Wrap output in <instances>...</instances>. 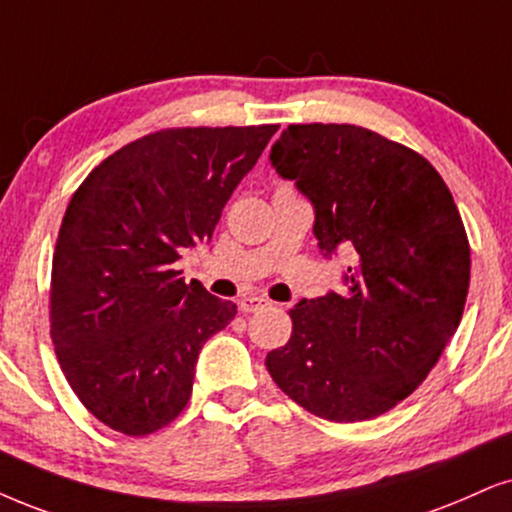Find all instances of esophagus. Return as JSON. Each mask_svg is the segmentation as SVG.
Masks as SVG:
<instances>
[{
  "label": "esophagus",
  "mask_w": 512,
  "mask_h": 512,
  "mask_svg": "<svg viewBox=\"0 0 512 512\" xmlns=\"http://www.w3.org/2000/svg\"><path fill=\"white\" fill-rule=\"evenodd\" d=\"M267 304H269V300H264V297H260V295H248L241 300V312H245V314L257 312V309L267 307Z\"/></svg>",
  "instance_id": "esophagus-1"
}]
</instances>
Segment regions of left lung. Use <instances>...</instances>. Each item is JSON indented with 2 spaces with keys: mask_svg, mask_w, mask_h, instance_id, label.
I'll return each instance as SVG.
<instances>
[{
  "mask_svg": "<svg viewBox=\"0 0 512 512\" xmlns=\"http://www.w3.org/2000/svg\"><path fill=\"white\" fill-rule=\"evenodd\" d=\"M269 160L312 203L321 255L349 257L345 290L290 309L271 378L333 423L380 416L428 378L461 323L470 245L454 196L423 155L366 127L290 125Z\"/></svg>",
  "mask_w": 512,
  "mask_h": 512,
  "instance_id": "8db88e82",
  "label": "left lung"
}]
</instances>
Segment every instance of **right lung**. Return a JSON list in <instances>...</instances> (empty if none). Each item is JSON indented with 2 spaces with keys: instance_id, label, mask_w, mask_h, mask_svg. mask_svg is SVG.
<instances>
[{
  "instance_id": "right-lung-1",
  "label": "right lung",
  "mask_w": 512,
  "mask_h": 512,
  "mask_svg": "<svg viewBox=\"0 0 512 512\" xmlns=\"http://www.w3.org/2000/svg\"><path fill=\"white\" fill-rule=\"evenodd\" d=\"M276 129L148 134L70 198L51 267V338L73 392L108 428L151 435L189 404L200 349L236 304L186 283L174 264L210 243Z\"/></svg>"
}]
</instances>
